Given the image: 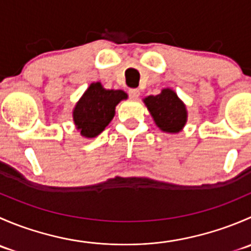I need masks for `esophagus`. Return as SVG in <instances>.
<instances>
[{"instance_id": "1", "label": "esophagus", "mask_w": 251, "mask_h": 251, "mask_svg": "<svg viewBox=\"0 0 251 251\" xmlns=\"http://www.w3.org/2000/svg\"><path fill=\"white\" fill-rule=\"evenodd\" d=\"M128 96H130L131 98H138L140 97V91L137 90V88H130L128 90Z\"/></svg>"}]
</instances>
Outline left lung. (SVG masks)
<instances>
[{
  "label": "left lung",
  "instance_id": "1",
  "mask_svg": "<svg viewBox=\"0 0 251 251\" xmlns=\"http://www.w3.org/2000/svg\"><path fill=\"white\" fill-rule=\"evenodd\" d=\"M154 121L163 131L178 132L187 121V111L183 103L174 91L165 88L158 96H149L144 100Z\"/></svg>",
  "mask_w": 251,
  "mask_h": 251
}]
</instances>
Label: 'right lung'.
<instances>
[{"label":"right lung","instance_id":"obj_1","mask_svg":"<svg viewBox=\"0 0 251 251\" xmlns=\"http://www.w3.org/2000/svg\"><path fill=\"white\" fill-rule=\"evenodd\" d=\"M127 95L121 90H105L100 82L92 83L77 102L74 113V123L81 135L96 137L110 123L115 107Z\"/></svg>","mask_w":251,"mask_h":251}]
</instances>
